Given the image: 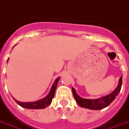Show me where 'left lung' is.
Wrapping results in <instances>:
<instances>
[{"label":"left lung","instance_id":"1","mask_svg":"<svg viewBox=\"0 0 129 129\" xmlns=\"http://www.w3.org/2000/svg\"><path fill=\"white\" fill-rule=\"evenodd\" d=\"M122 77H121L119 79V84L113 92L101 98L96 99V100H88V99L81 98L77 94L75 89L74 88H72V90H73V96L75 99V101L81 107L91 109V110H100V109L107 107L115 99L116 96H117L118 93L120 92V90L122 88Z\"/></svg>","mask_w":129,"mask_h":129}]
</instances>
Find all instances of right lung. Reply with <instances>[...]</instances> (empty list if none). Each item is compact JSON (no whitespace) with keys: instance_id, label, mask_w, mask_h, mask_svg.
<instances>
[{"instance_id":"add662e5","label":"right lung","mask_w":129,"mask_h":129,"mask_svg":"<svg viewBox=\"0 0 129 129\" xmlns=\"http://www.w3.org/2000/svg\"><path fill=\"white\" fill-rule=\"evenodd\" d=\"M8 60H9V59H7V61ZM59 80V77H58L54 82L49 94L41 100H38L36 102H21L16 101L14 98V100H15L16 102L17 103L19 106H21L23 108H28V109H42V108H46V106L50 105L52 102V100L54 96V93H55V90H56Z\"/></svg>"}]
</instances>
